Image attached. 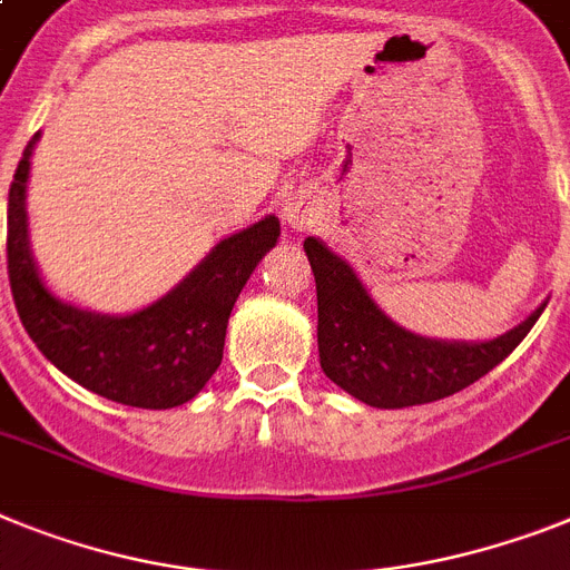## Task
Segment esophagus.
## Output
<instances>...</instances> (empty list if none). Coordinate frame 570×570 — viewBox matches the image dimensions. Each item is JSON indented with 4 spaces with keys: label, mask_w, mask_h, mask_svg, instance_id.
<instances>
[{
    "label": "esophagus",
    "mask_w": 570,
    "mask_h": 570,
    "mask_svg": "<svg viewBox=\"0 0 570 570\" xmlns=\"http://www.w3.org/2000/svg\"><path fill=\"white\" fill-rule=\"evenodd\" d=\"M281 217L295 232H309L318 223V205H315L313 196L293 194L284 203V208H281Z\"/></svg>",
    "instance_id": "esophagus-1"
}]
</instances>
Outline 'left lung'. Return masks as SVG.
Returning a JSON list of instances; mask_svg holds the SVG:
<instances>
[{
	"mask_svg": "<svg viewBox=\"0 0 570 570\" xmlns=\"http://www.w3.org/2000/svg\"><path fill=\"white\" fill-rule=\"evenodd\" d=\"M318 293V356L338 389L374 409H405L452 396L519 347L548 301L490 342L425 338L382 313L353 266L318 237L304 240Z\"/></svg>",
	"mask_w": 570,
	"mask_h": 570,
	"instance_id": "left-lung-1",
	"label": "left lung"
}]
</instances>
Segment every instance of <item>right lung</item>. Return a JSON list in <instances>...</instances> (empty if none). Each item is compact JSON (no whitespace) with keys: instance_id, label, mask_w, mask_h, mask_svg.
<instances>
[{"instance_id":"add662e5","label":"right lung","mask_w":570,"mask_h":570,"mask_svg":"<svg viewBox=\"0 0 570 570\" xmlns=\"http://www.w3.org/2000/svg\"><path fill=\"white\" fill-rule=\"evenodd\" d=\"M28 141L8 194V277L22 327L57 371L112 403L176 409L194 400L223 362L228 315L263 255L281 237L266 214L232 234L196 263L159 301L127 315L80 309L57 298L33 263L26 188L33 145Z\"/></svg>"}]
</instances>
